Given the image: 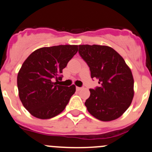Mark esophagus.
<instances>
[{"mask_svg": "<svg viewBox=\"0 0 152 152\" xmlns=\"http://www.w3.org/2000/svg\"><path fill=\"white\" fill-rule=\"evenodd\" d=\"M80 90H82V88H81V87H76V90H77V91H79Z\"/></svg>", "mask_w": 152, "mask_h": 152, "instance_id": "34e87169", "label": "esophagus"}]
</instances>
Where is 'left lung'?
Instances as JSON below:
<instances>
[{
  "mask_svg": "<svg viewBox=\"0 0 152 152\" xmlns=\"http://www.w3.org/2000/svg\"><path fill=\"white\" fill-rule=\"evenodd\" d=\"M79 53L90 67L91 78L100 87L90 89L85 104L87 111L102 121L122 115L134 97L132 73L121 56L107 45H79Z\"/></svg>",
  "mask_w": 152,
  "mask_h": 152,
  "instance_id": "8db88e82",
  "label": "left lung"
}]
</instances>
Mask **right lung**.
I'll list each match as a JSON object with an SVG mask.
<instances>
[{
	"mask_svg": "<svg viewBox=\"0 0 152 152\" xmlns=\"http://www.w3.org/2000/svg\"><path fill=\"white\" fill-rule=\"evenodd\" d=\"M78 45H60L34 50L18 74L19 97L31 115L39 119L55 117L65 110L76 86L59 85L62 70L77 53Z\"/></svg>",
	"mask_w": 152,
	"mask_h": 152,
	"instance_id": "1",
	"label": "right lung"
}]
</instances>
